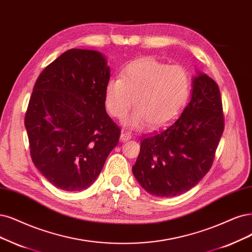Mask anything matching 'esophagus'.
<instances>
[{
  "label": "esophagus",
  "instance_id": "obj_1",
  "mask_svg": "<svg viewBox=\"0 0 252 252\" xmlns=\"http://www.w3.org/2000/svg\"><path fill=\"white\" fill-rule=\"evenodd\" d=\"M129 139H132V135L127 133V132H123L120 135V141L121 142H126L127 140H129Z\"/></svg>",
  "mask_w": 252,
  "mask_h": 252
}]
</instances>
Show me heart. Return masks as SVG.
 I'll return each mask as SVG.
<instances>
[{
    "label": "heart",
    "instance_id": "b5f03b06",
    "mask_svg": "<svg viewBox=\"0 0 252 252\" xmlns=\"http://www.w3.org/2000/svg\"><path fill=\"white\" fill-rule=\"evenodd\" d=\"M189 73L181 65H167L154 58L138 60L120 74L110 79L105 89L109 113L118 119L126 116L134 105L137 110L126 124L133 128L168 124L187 102Z\"/></svg>",
    "mask_w": 252,
    "mask_h": 252
}]
</instances>
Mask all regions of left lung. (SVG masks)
I'll use <instances>...</instances> for the list:
<instances>
[{"label":"left lung","instance_id":"8db88e82","mask_svg":"<svg viewBox=\"0 0 252 252\" xmlns=\"http://www.w3.org/2000/svg\"><path fill=\"white\" fill-rule=\"evenodd\" d=\"M223 129L219 87L212 78L198 72L193 80L191 99L181 115L143 136L133 166L136 180L159 197L189 191L211 169Z\"/></svg>","mask_w":252,"mask_h":252}]
</instances>
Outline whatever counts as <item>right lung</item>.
Segmentation results:
<instances>
[{
    "instance_id": "right-lung-1",
    "label": "right lung",
    "mask_w": 252,
    "mask_h": 252,
    "mask_svg": "<svg viewBox=\"0 0 252 252\" xmlns=\"http://www.w3.org/2000/svg\"><path fill=\"white\" fill-rule=\"evenodd\" d=\"M110 68L104 56L71 49L37 79L25 116L34 165L55 187L81 191L96 180L120 127L105 108Z\"/></svg>"
}]
</instances>
